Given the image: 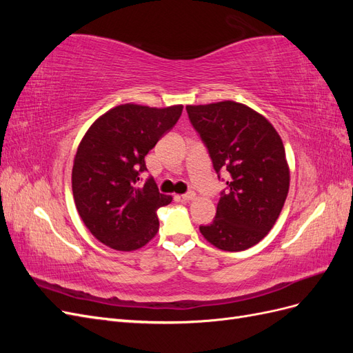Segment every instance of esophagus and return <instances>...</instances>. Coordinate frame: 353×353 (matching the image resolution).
I'll return each instance as SVG.
<instances>
[{
    "mask_svg": "<svg viewBox=\"0 0 353 353\" xmlns=\"http://www.w3.org/2000/svg\"><path fill=\"white\" fill-rule=\"evenodd\" d=\"M194 197H196V193H194V191H188V193H185V194L181 196V199H183L184 201H190V200H193Z\"/></svg>",
    "mask_w": 353,
    "mask_h": 353,
    "instance_id": "1",
    "label": "esophagus"
}]
</instances>
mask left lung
Instances as JSON below:
<instances>
[{
    "instance_id": "obj_1",
    "label": "left lung",
    "mask_w": 353,
    "mask_h": 353,
    "mask_svg": "<svg viewBox=\"0 0 353 353\" xmlns=\"http://www.w3.org/2000/svg\"><path fill=\"white\" fill-rule=\"evenodd\" d=\"M190 122L200 135L227 188L221 191L216 216L200 232L215 248L240 252L271 231L290 185L281 138L262 114L236 101L187 105Z\"/></svg>"
}]
</instances>
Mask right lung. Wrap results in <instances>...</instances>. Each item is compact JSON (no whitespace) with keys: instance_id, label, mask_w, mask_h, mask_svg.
I'll return each mask as SVG.
<instances>
[{"instance_id":"obj_1","label":"right lung","mask_w":353,"mask_h":353,"mask_svg":"<svg viewBox=\"0 0 353 353\" xmlns=\"http://www.w3.org/2000/svg\"><path fill=\"white\" fill-rule=\"evenodd\" d=\"M183 105H116L83 135L72 169L78 213L92 236L121 252L137 250L159 231V208L172 197L153 178L141 183L144 157L178 122Z\"/></svg>"}]
</instances>
